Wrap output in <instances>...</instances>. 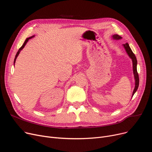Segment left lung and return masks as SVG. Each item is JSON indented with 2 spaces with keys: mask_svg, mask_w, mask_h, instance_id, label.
Here are the masks:
<instances>
[{
  "mask_svg": "<svg viewBox=\"0 0 152 152\" xmlns=\"http://www.w3.org/2000/svg\"><path fill=\"white\" fill-rule=\"evenodd\" d=\"M113 39H116V40H119L122 39V37L119 36L118 34H114L112 36ZM123 46L124 47V49H126V51L127 52V53L128 54L129 57L132 59V67H133V73H134V79H135V87L132 93V96L133 97L134 94L135 93V92L137 91L138 87H139V75L137 73V58L135 57V56L134 55V53L132 52V50L131 49V48L128 44V43H126L125 44H123Z\"/></svg>",
  "mask_w": 152,
  "mask_h": 152,
  "instance_id": "obj_1",
  "label": "left lung"
}]
</instances>
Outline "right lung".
I'll use <instances>...</instances> for the list:
<instances>
[{
	"mask_svg": "<svg viewBox=\"0 0 152 152\" xmlns=\"http://www.w3.org/2000/svg\"><path fill=\"white\" fill-rule=\"evenodd\" d=\"M34 37V36H31V37H28V38H27L26 40H25V42H24V44H23V45L19 49V50H18V51L17 52V54H16V55H15V60H14V65H15V61H16V59H17V57L18 56V55H19V53H20V51L23 49L24 47H25V45L26 44V43L28 42V41H29V39H31L32 37Z\"/></svg>",
	"mask_w": 152,
	"mask_h": 152,
	"instance_id": "add662e5",
	"label": "right lung"
}]
</instances>
